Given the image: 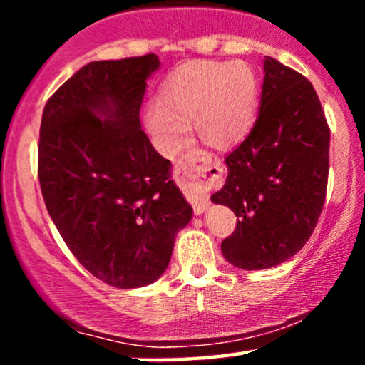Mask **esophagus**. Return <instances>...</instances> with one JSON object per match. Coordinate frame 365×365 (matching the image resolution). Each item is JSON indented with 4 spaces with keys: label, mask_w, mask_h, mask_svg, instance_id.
Here are the masks:
<instances>
[{
    "label": "esophagus",
    "mask_w": 365,
    "mask_h": 365,
    "mask_svg": "<svg viewBox=\"0 0 365 365\" xmlns=\"http://www.w3.org/2000/svg\"><path fill=\"white\" fill-rule=\"evenodd\" d=\"M216 168V158L199 149L188 150L177 161V173L192 182V190L188 197H190L195 215H204L207 211L209 199L206 188L215 180Z\"/></svg>",
    "instance_id": "esophagus-1"
}]
</instances>
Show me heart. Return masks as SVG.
Masks as SVG:
<instances>
[{"label":"heart","mask_w":365,"mask_h":365,"mask_svg":"<svg viewBox=\"0 0 365 365\" xmlns=\"http://www.w3.org/2000/svg\"><path fill=\"white\" fill-rule=\"evenodd\" d=\"M259 78L245 61H190L170 73L159 103L144 111V125L163 154L178 153L194 121L200 140L216 149L235 148L252 128Z\"/></svg>","instance_id":"heart-1"}]
</instances>
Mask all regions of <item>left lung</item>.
<instances>
[{"instance_id": "obj_1", "label": "left lung", "mask_w": 365, "mask_h": 365, "mask_svg": "<svg viewBox=\"0 0 365 365\" xmlns=\"http://www.w3.org/2000/svg\"><path fill=\"white\" fill-rule=\"evenodd\" d=\"M225 163L228 177L211 195L237 216L225 259L245 271L288 261L311 238L328 185L329 127L312 83L266 56L259 116Z\"/></svg>"}]
</instances>
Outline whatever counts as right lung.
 I'll return each instance as SVG.
<instances>
[{
  "label": "right lung",
  "instance_id": "add662e5",
  "mask_svg": "<svg viewBox=\"0 0 365 365\" xmlns=\"http://www.w3.org/2000/svg\"><path fill=\"white\" fill-rule=\"evenodd\" d=\"M156 54L92 61L46 103L39 183L77 261L116 288L154 283L168 267L192 207L140 127Z\"/></svg>",
  "mask_w": 365,
  "mask_h": 365
}]
</instances>
